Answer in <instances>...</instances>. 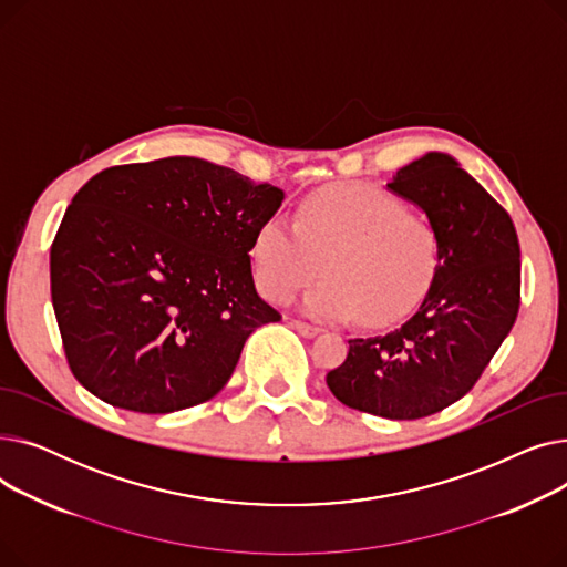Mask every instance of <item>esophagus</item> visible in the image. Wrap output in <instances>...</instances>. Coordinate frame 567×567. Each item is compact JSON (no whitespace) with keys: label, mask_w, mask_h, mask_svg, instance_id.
Here are the masks:
<instances>
[{"label":"esophagus","mask_w":567,"mask_h":567,"mask_svg":"<svg viewBox=\"0 0 567 567\" xmlns=\"http://www.w3.org/2000/svg\"><path fill=\"white\" fill-rule=\"evenodd\" d=\"M291 326H293V329L299 331L303 338H315V336L319 333L317 326H312V323H306V321H301V319H293V321H291Z\"/></svg>","instance_id":"obj_1"}]
</instances>
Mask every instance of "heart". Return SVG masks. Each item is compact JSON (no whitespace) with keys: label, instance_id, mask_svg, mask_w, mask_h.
<instances>
[{"label":"heart","instance_id":"b5f03b06","mask_svg":"<svg viewBox=\"0 0 567 567\" xmlns=\"http://www.w3.org/2000/svg\"><path fill=\"white\" fill-rule=\"evenodd\" d=\"M439 250L436 227L400 195L344 182L306 195L293 225L266 218L252 236L250 264L268 301L289 303L321 271L326 278L303 299L312 317L361 315L368 326H389L430 289Z\"/></svg>","mask_w":567,"mask_h":567}]
</instances>
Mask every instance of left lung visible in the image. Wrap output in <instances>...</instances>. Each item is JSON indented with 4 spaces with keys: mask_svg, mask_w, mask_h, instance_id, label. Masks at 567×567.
<instances>
[{
    "mask_svg": "<svg viewBox=\"0 0 567 567\" xmlns=\"http://www.w3.org/2000/svg\"><path fill=\"white\" fill-rule=\"evenodd\" d=\"M389 188L436 227V274L409 321L349 340L344 363L326 383L351 409L415 421L464 398L511 333L519 312V241L508 212L451 156L425 154L398 169Z\"/></svg>",
    "mask_w": 567,
    "mask_h": 567,
    "instance_id": "1",
    "label": "left lung"
}]
</instances>
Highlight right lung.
Masks as SVG:
<instances>
[{"label": "right lung", "instance_id": "right-lung-1", "mask_svg": "<svg viewBox=\"0 0 567 567\" xmlns=\"http://www.w3.org/2000/svg\"><path fill=\"white\" fill-rule=\"evenodd\" d=\"M282 197L190 156L89 178L50 248L52 308L84 389L137 413L218 395L250 333L280 321L255 289L250 244Z\"/></svg>", "mask_w": 567, "mask_h": 567}]
</instances>
